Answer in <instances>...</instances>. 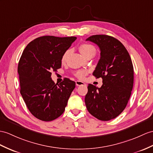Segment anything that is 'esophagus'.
I'll return each mask as SVG.
<instances>
[{
	"instance_id": "obj_1",
	"label": "esophagus",
	"mask_w": 153,
	"mask_h": 153,
	"mask_svg": "<svg viewBox=\"0 0 153 153\" xmlns=\"http://www.w3.org/2000/svg\"><path fill=\"white\" fill-rule=\"evenodd\" d=\"M76 85L77 86H81V85H86L84 82H81V81H76Z\"/></svg>"
}]
</instances>
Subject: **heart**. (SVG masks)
Masks as SVG:
<instances>
[{"label": "heart", "mask_w": 153, "mask_h": 153, "mask_svg": "<svg viewBox=\"0 0 153 153\" xmlns=\"http://www.w3.org/2000/svg\"><path fill=\"white\" fill-rule=\"evenodd\" d=\"M79 50L80 51V53L82 54L85 57H87L89 55H90L91 54H95L96 53L95 48L92 45L89 44V43L81 44L79 46ZM70 53H71V51L69 49L67 50L64 52L61 59L62 63H65L67 61V59H68L69 56L70 54ZM87 73H88L87 71L80 70V71H76L75 73H74V75L80 79H82L86 75Z\"/></svg>", "instance_id": "b5f03b06"}]
</instances>
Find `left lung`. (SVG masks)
Segmentation results:
<instances>
[{
  "instance_id": "left-lung-1",
  "label": "left lung",
  "mask_w": 153,
  "mask_h": 153,
  "mask_svg": "<svg viewBox=\"0 0 153 153\" xmlns=\"http://www.w3.org/2000/svg\"><path fill=\"white\" fill-rule=\"evenodd\" d=\"M89 41L97 45L100 58L93 75L102 78L100 88L89 84L85 97L88 111L101 121L117 117L128 102L134 84V68L130 55L120 41L107 35H94Z\"/></svg>"
}]
</instances>
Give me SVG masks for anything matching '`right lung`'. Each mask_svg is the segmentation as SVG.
Masks as SVG:
<instances>
[{"instance_id": "1", "label": "right lung", "mask_w": 153, "mask_h": 153, "mask_svg": "<svg viewBox=\"0 0 153 153\" xmlns=\"http://www.w3.org/2000/svg\"><path fill=\"white\" fill-rule=\"evenodd\" d=\"M76 37L45 36L26 47L18 64L20 93L33 116L51 121L64 113L75 82L69 79L59 84L51 79V71L61 68L62 56Z\"/></svg>"}]
</instances>
